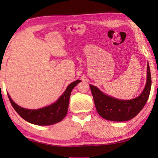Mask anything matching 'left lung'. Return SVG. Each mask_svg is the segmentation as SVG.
<instances>
[{
    "label": "left lung",
    "instance_id": "left-lung-1",
    "mask_svg": "<svg viewBox=\"0 0 158 158\" xmlns=\"http://www.w3.org/2000/svg\"><path fill=\"white\" fill-rule=\"evenodd\" d=\"M152 85L150 66H147V81L139 96L131 100H122L110 97L97 87L89 84L95 108L102 117L111 121H127L136 117L144 107L149 98Z\"/></svg>",
    "mask_w": 158,
    "mask_h": 158
}]
</instances>
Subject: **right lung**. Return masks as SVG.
<instances>
[{
	"instance_id": "1",
	"label": "right lung",
	"mask_w": 158,
	"mask_h": 158,
	"mask_svg": "<svg viewBox=\"0 0 158 158\" xmlns=\"http://www.w3.org/2000/svg\"><path fill=\"white\" fill-rule=\"evenodd\" d=\"M81 80L72 82L57 101L49 106L38 109H27L14 103L8 94L9 100L14 110L22 118L36 125H51L61 121L67 114L69 99L72 90Z\"/></svg>"
}]
</instances>
